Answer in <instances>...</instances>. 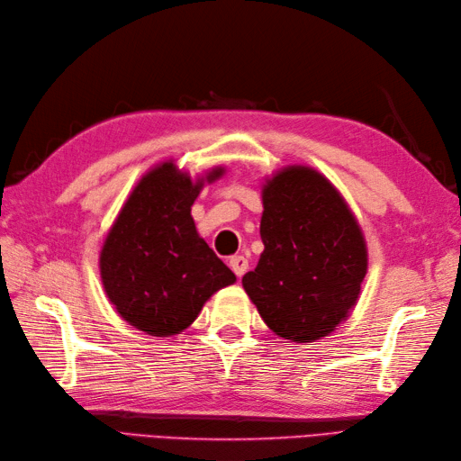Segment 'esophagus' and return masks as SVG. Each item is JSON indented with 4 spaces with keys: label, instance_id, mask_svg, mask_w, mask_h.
I'll return each instance as SVG.
<instances>
[{
    "label": "esophagus",
    "instance_id": "obj_1",
    "mask_svg": "<svg viewBox=\"0 0 461 461\" xmlns=\"http://www.w3.org/2000/svg\"><path fill=\"white\" fill-rule=\"evenodd\" d=\"M230 267H231L233 273H236L238 277H241L243 273L248 271V259L243 258V256H233V258L230 259Z\"/></svg>",
    "mask_w": 461,
    "mask_h": 461
}]
</instances>
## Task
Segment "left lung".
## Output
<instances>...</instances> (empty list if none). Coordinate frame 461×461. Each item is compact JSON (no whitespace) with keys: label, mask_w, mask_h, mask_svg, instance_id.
I'll return each mask as SVG.
<instances>
[{"label":"left lung","mask_w":461,"mask_h":461,"mask_svg":"<svg viewBox=\"0 0 461 461\" xmlns=\"http://www.w3.org/2000/svg\"><path fill=\"white\" fill-rule=\"evenodd\" d=\"M263 253L241 285L263 322L291 342L329 337L355 311L368 271L357 215L325 174L283 166L261 182Z\"/></svg>","instance_id":"8db88e82"}]
</instances>
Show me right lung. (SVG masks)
I'll return each instance as SVG.
<instances>
[{"instance_id": "right-lung-1", "label": "right lung", "mask_w": 461, "mask_h": 461, "mask_svg": "<svg viewBox=\"0 0 461 461\" xmlns=\"http://www.w3.org/2000/svg\"><path fill=\"white\" fill-rule=\"evenodd\" d=\"M223 166L192 178L172 158L142 174L106 231L99 271L119 317L150 337L180 335L236 276L200 238L192 205Z\"/></svg>"}]
</instances>
